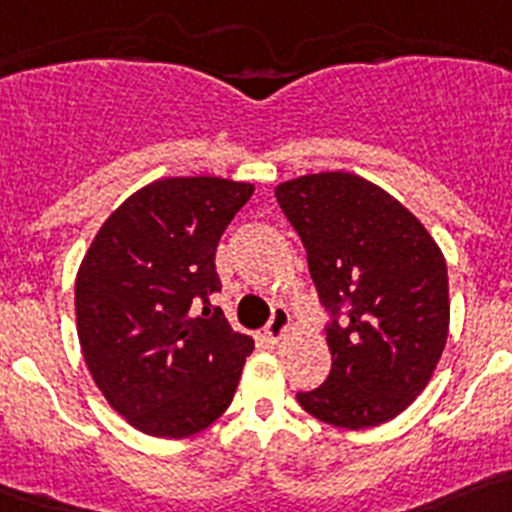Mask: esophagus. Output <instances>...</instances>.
<instances>
[{
	"instance_id": "esophagus-1",
	"label": "esophagus",
	"mask_w": 512,
	"mask_h": 512,
	"mask_svg": "<svg viewBox=\"0 0 512 512\" xmlns=\"http://www.w3.org/2000/svg\"><path fill=\"white\" fill-rule=\"evenodd\" d=\"M288 324H291V317H288V311L283 306L273 311V317H270L268 327H265V335H268L270 342H278L283 335L288 332Z\"/></svg>"
}]
</instances>
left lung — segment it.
Masks as SVG:
<instances>
[{
	"label": "left lung",
	"mask_w": 512,
	"mask_h": 512,
	"mask_svg": "<svg viewBox=\"0 0 512 512\" xmlns=\"http://www.w3.org/2000/svg\"><path fill=\"white\" fill-rule=\"evenodd\" d=\"M304 242L327 311L332 371L296 399L335 428H373L428 386L448 337V270L428 229L397 198L350 172L275 188Z\"/></svg>",
	"instance_id": "obj_1"
}]
</instances>
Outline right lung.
<instances>
[{
    "mask_svg": "<svg viewBox=\"0 0 512 512\" xmlns=\"http://www.w3.org/2000/svg\"><path fill=\"white\" fill-rule=\"evenodd\" d=\"M250 182L167 177L133 193L97 231L77 275V332L113 410L157 438H185L231 404L252 337L219 306L216 247Z\"/></svg>",
    "mask_w": 512,
    "mask_h": 512,
    "instance_id": "1",
    "label": "right lung"
}]
</instances>
